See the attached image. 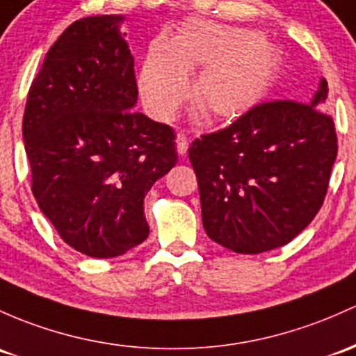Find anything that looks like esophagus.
I'll return each instance as SVG.
<instances>
[{"mask_svg": "<svg viewBox=\"0 0 356 356\" xmlns=\"http://www.w3.org/2000/svg\"><path fill=\"white\" fill-rule=\"evenodd\" d=\"M177 149L179 156H185L186 151H188V139H186V136L183 132H178L177 136Z\"/></svg>", "mask_w": 356, "mask_h": 356, "instance_id": "obj_1", "label": "esophagus"}]
</instances>
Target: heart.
Returning <instances> with one entry per match:
<instances>
[{"label":"heart","instance_id":"obj_1","mask_svg":"<svg viewBox=\"0 0 356 356\" xmlns=\"http://www.w3.org/2000/svg\"><path fill=\"white\" fill-rule=\"evenodd\" d=\"M202 67L192 98L210 122L246 115L270 93L282 67L277 45L258 32L213 22L190 20L170 44L156 40L139 72L144 105L168 120L188 95V74Z\"/></svg>","mask_w":356,"mask_h":356}]
</instances>
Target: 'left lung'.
<instances>
[{"label": "left lung", "instance_id": "1", "mask_svg": "<svg viewBox=\"0 0 356 356\" xmlns=\"http://www.w3.org/2000/svg\"><path fill=\"white\" fill-rule=\"evenodd\" d=\"M326 79L312 102H263L188 149L207 236L258 254L290 243L319 212L338 154Z\"/></svg>", "mask_w": 356, "mask_h": 356}]
</instances>
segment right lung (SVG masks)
Masks as SVG:
<instances>
[{"mask_svg":"<svg viewBox=\"0 0 356 356\" xmlns=\"http://www.w3.org/2000/svg\"><path fill=\"white\" fill-rule=\"evenodd\" d=\"M122 20L67 26L24 113L33 197L60 239L91 258L120 256L147 238L144 197L178 161L173 129L132 110L137 83Z\"/></svg>","mask_w":356,"mask_h":356,"instance_id":"add662e5","label":"right lung"}]
</instances>
